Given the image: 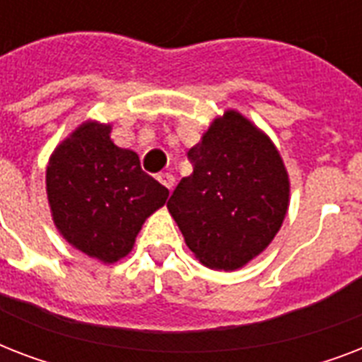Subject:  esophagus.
Instances as JSON below:
<instances>
[{
  "instance_id": "1",
  "label": "esophagus",
  "mask_w": 362,
  "mask_h": 362,
  "mask_svg": "<svg viewBox=\"0 0 362 362\" xmlns=\"http://www.w3.org/2000/svg\"><path fill=\"white\" fill-rule=\"evenodd\" d=\"M158 180L161 182L167 189H173V187H175V176L170 175V173H161V175L158 176Z\"/></svg>"
}]
</instances>
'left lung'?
I'll list each match as a JSON object with an SVG mask.
<instances>
[{"label": "left lung", "instance_id": "left-lung-1", "mask_svg": "<svg viewBox=\"0 0 362 362\" xmlns=\"http://www.w3.org/2000/svg\"><path fill=\"white\" fill-rule=\"evenodd\" d=\"M193 173L167 209L203 264L237 270L280 231L289 206V176L269 136L237 110H226L187 152Z\"/></svg>", "mask_w": 362, "mask_h": 362}]
</instances>
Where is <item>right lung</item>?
Here are the masks:
<instances>
[{
  "instance_id": "add662e5",
  "label": "right lung",
  "mask_w": 362,
  "mask_h": 362,
  "mask_svg": "<svg viewBox=\"0 0 362 362\" xmlns=\"http://www.w3.org/2000/svg\"><path fill=\"white\" fill-rule=\"evenodd\" d=\"M47 195L54 226L71 246L116 263L169 189L141 169L133 150L110 141V124L88 120L48 159Z\"/></svg>"
}]
</instances>
